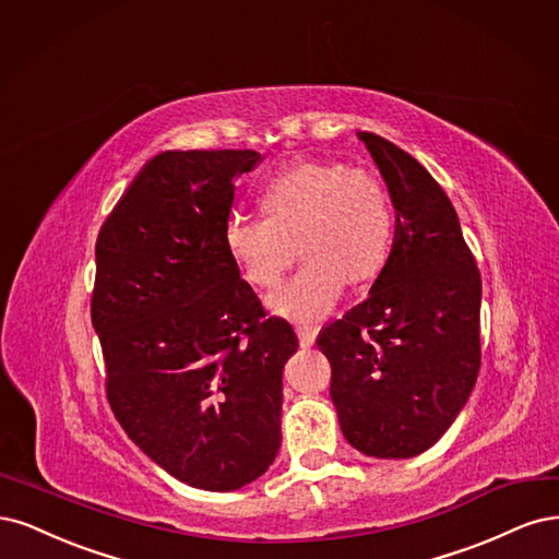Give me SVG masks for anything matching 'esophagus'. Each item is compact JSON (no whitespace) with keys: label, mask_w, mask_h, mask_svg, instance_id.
Wrapping results in <instances>:
<instances>
[{"label":"esophagus","mask_w":559,"mask_h":559,"mask_svg":"<svg viewBox=\"0 0 559 559\" xmlns=\"http://www.w3.org/2000/svg\"><path fill=\"white\" fill-rule=\"evenodd\" d=\"M318 332H320V328H316V325H299V328H297L299 344H301L304 348H311V346L316 344Z\"/></svg>","instance_id":"obj_1"}]
</instances>
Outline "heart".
I'll list each match as a JSON object with an SVG mask.
<instances>
[{
    "mask_svg": "<svg viewBox=\"0 0 559 559\" xmlns=\"http://www.w3.org/2000/svg\"><path fill=\"white\" fill-rule=\"evenodd\" d=\"M264 218L231 213L223 241L243 281L272 290L293 266L301 272L269 297L272 311L316 320L344 297L348 281L367 285L385 274L397 248V206L378 178L341 162H299L260 194Z\"/></svg>",
    "mask_w": 559,
    "mask_h": 559,
    "instance_id": "obj_1",
    "label": "heart"
}]
</instances>
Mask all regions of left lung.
<instances>
[{
    "label": "left lung",
    "instance_id": "8db88e82",
    "mask_svg": "<svg viewBox=\"0 0 559 559\" xmlns=\"http://www.w3.org/2000/svg\"><path fill=\"white\" fill-rule=\"evenodd\" d=\"M397 206V248L369 297L320 332L330 397L359 453L406 460L455 423L480 369V274L448 194L416 157L357 132Z\"/></svg>",
    "mask_w": 559,
    "mask_h": 559
}]
</instances>
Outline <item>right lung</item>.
I'll return each mask as SVG.
<instances>
[{"label":"right lung","instance_id":"add662e5","mask_svg":"<svg viewBox=\"0 0 559 559\" xmlns=\"http://www.w3.org/2000/svg\"><path fill=\"white\" fill-rule=\"evenodd\" d=\"M258 151H165L106 218L93 328L128 437L190 488L231 492L281 448L283 367L299 344L229 260L223 231Z\"/></svg>","mask_w":559,"mask_h":559}]
</instances>
